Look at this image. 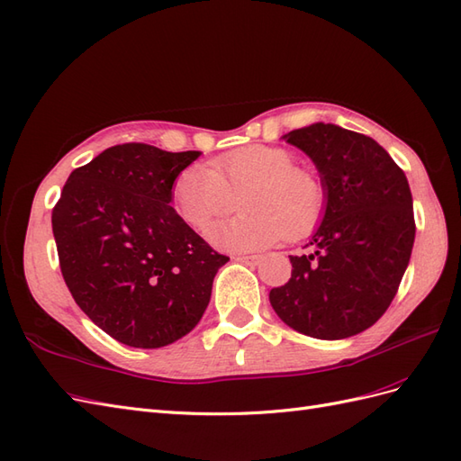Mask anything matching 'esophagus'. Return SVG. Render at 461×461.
Masks as SVG:
<instances>
[{
    "label": "esophagus",
    "instance_id": "obj_1",
    "mask_svg": "<svg viewBox=\"0 0 461 461\" xmlns=\"http://www.w3.org/2000/svg\"><path fill=\"white\" fill-rule=\"evenodd\" d=\"M236 261H240V264H246V266H252L256 267L259 261H261V256H236L234 258Z\"/></svg>",
    "mask_w": 461,
    "mask_h": 461
}]
</instances>
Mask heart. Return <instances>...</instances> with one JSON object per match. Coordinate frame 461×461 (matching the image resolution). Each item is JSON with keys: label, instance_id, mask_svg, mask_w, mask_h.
<instances>
[{"label": "heart", "instance_id": "obj_1", "mask_svg": "<svg viewBox=\"0 0 461 461\" xmlns=\"http://www.w3.org/2000/svg\"><path fill=\"white\" fill-rule=\"evenodd\" d=\"M239 197L244 213L209 232L211 240L230 250H261L285 236L303 239L314 230L326 205L316 174L294 167L289 151L269 145L240 147L211 167L190 165L172 184L174 209L195 230L232 213Z\"/></svg>", "mask_w": 461, "mask_h": 461}]
</instances>
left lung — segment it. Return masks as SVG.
<instances>
[{
	"label": "left lung",
	"mask_w": 461,
	"mask_h": 461,
	"mask_svg": "<svg viewBox=\"0 0 461 461\" xmlns=\"http://www.w3.org/2000/svg\"><path fill=\"white\" fill-rule=\"evenodd\" d=\"M283 140L312 158L326 205L306 244L312 250L289 256L291 279L271 289L269 303L310 338H351L382 318L409 266L415 242L409 182L375 140L335 123L318 122Z\"/></svg>",
	"instance_id": "8db88e82"
}]
</instances>
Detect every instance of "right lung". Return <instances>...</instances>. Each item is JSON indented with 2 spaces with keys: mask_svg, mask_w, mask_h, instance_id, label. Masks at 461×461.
I'll list each match as a JSON object with an SVG mask.
<instances>
[{
  "mask_svg": "<svg viewBox=\"0 0 461 461\" xmlns=\"http://www.w3.org/2000/svg\"><path fill=\"white\" fill-rule=\"evenodd\" d=\"M200 155L114 145L69 174L52 211L71 296L123 345L158 349L190 333L229 261L170 205L174 178Z\"/></svg>",
  "mask_w": 461,
  "mask_h": 461,
  "instance_id": "1",
  "label": "right lung"
}]
</instances>
